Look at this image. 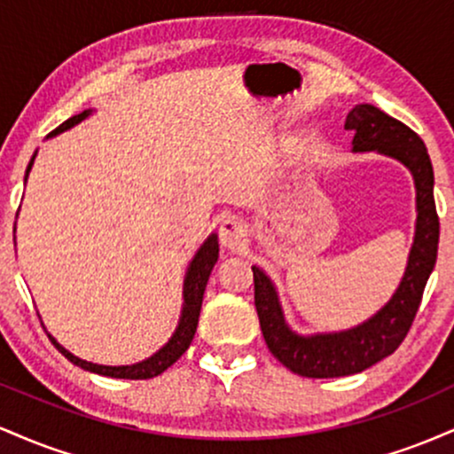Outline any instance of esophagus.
I'll use <instances>...</instances> for the list:
<instances>
[{
  "label": "esophagus",
  "mask_w": 454,
  "mask_h": 454,
  "mask_svg": "<svg viewBox=\"0 0 454 454\" xmlns=\"http://www.w3.org/2000/svg\"><path fill=\"white\" fill-rule=\"evenodd\" d=\"M220 241L231 252H239L247 241V226L239 217H226L220 226Z\"/></svg>",
  "instance_id": "obj_1"
}]
</instances>
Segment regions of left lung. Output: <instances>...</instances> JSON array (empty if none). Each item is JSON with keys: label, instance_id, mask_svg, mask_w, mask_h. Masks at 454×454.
Here are the masks:
<instances>
[{"label": "left lung", "instance_id": "1", "mask_svg": "<svg viewBox=\"0 0 454 454\" xmlns=\"http://www.w3.org/2000/svg\"><path fill=\"white\" fill-rule=\"evenodd\" d=\"M346 129L354 134L352 153L376 151L410 170L416 187L414 241L393 296L361 325L335 333L301 335L293 331L273 279L254 264V303L264 341L284 367L305 378L354 376L397 350L414 322L437 258L440 220L434 200V166L423 140L373 104H356L348 113Z\"/></svg>", "mask_w": 454, "mask_h": 454}]
</instances>
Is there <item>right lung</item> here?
Listing matches in <instances>:
<instances>
[{"label":"right lung","instance_id":"right-lung-1","mask_svg":"<svg viewBox=\"0 0 454 454\" xmlns=\"http://www.w3.org/2000/svg\"><path fill=\"white\" fill-rule=\"evenodd\" d=\"M91 113H93L91 108H87V111L70 117L67 121L61 123L59 128L53 129V132L49 134V138H53L57 134L78 126V123L85 121ZM34 160H35V153L29 161L27 170H25V184H27V176H29L31 166H34ZM14 231H17V228H14ZM217 258H220V243H217V234L211 232L209 237L205 239V243L198 247V252L194 254V258L190 260V264H187L185 278H184V307H181L179 325H176L173 337H170V340L166 341L158 352L151 354L149 358H145V361H138L134 364H98V363L82 361V358L74 356L70 350H66V348L61 346L51 333H46V335H49V340L53 341V346L64 354L67 361L74 363L76 367L85 369V372L98 373V376H106V378H121V380H149V378L160 376V373H164L170 364L179 361L181 354L190 348L192 340H194L198 316H200V307H202V296H205L207 281H209V275L213 267H215Z\"/></svg>","mask_w":454,"mask_h":454}]
</instances>
